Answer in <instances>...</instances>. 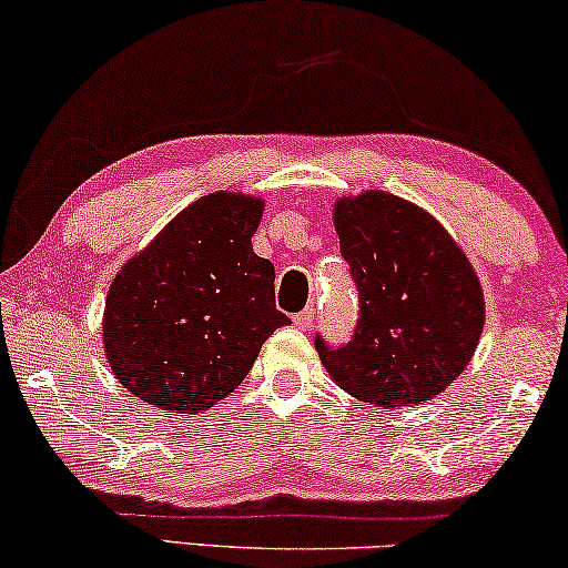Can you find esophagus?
<instances>
[{
    "instance_id": "esophagus-1",
    "label": "esophagus",
    "mask_w": 568,
    "mask_h": 568,
    "mask_svg": "<svg viewBox=\"0 0 568 568\" xmlns=\"http://www.w3.org/2000/svg\"><path fill=\"white\" fill-rule=\"evenodd\" d=\"M294 324L300 329H310L312 324H314V310H312V306H310V310L300 312V314H294Z\"/></svg>"
}]
</instances>
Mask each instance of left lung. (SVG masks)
<instances>
[{
  "mask_svg": "<svg viewBox=\"0 0 568 568\" xmlns=\"http://www.w3.org/2000/svg\"><path fill=\"white\" fill-rule=\"evenodd\" d=\"M339 251L359 294L347 345L314 337L324 369L362 403L440 395L478 347L486 302L470 262L430 213L385 191L334 203Z\"/></svg>",
  "mask_w": 568,
  "mask_h": 568,
  "instance_id": "left-lung-1",
  "label": "left lung"
}]
</instances>
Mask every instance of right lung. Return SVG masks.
I'll use <instances>...</instances> for the list:
<instances>
[{
  "label": "right lung",
  "instance_id": "right-lung-1",
  "mask_svg": "<svg viewBox=\"0 0 568 568\" xmlns=\"http://www.w3.org/2000/svg\"><path fill=\"white\" fill-rule=\"evenodd\" d=\"M264 201L209 193L110 284L102 345L128 393L161 410L213 407L241 385L274 329V264L251 248Z\"/></svg>",
  "mask_w": 568,
  "mask_h": 568
}]
</instances>
